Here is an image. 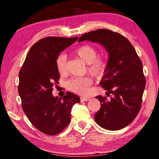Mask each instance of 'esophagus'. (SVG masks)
I'll list each match as a JSON object with an SVG mask.
<instances>
[{
  "instance_id": "obj_1",
  "label": "esophagus",
  "mask_w": 159,
  "mask_h": 159,
  "mask_svg": "<svg viewBox=\"0 0 159 159\" xmlns=\"http://www.w3.org/2000/svg\"><path fill=\"white\" fill-rule=\"evenodd\" d=\"M88 100H89V98H80V102H87Z\"/></svg>"
}]
</instances>
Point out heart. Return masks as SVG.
<instances>
[{"instance_id": "obj_1", "label": "heart", "mask_w": 159, "mask_h": 159, "mask_svg": "<svg viewBox=\"0 0 159 159\" xmlns=\"http://www.w3.org/2000/svg\"><path fill=\"white\" fill-rule=\"evenodd\" d=\"M78 57L81 59L85 63L88 64V70L91 74L95 76H100L104 74L106 64L100 59H98V51L95 48L89 45H84L77 48L75 51ZM56 66L58 71L63 74L66 71V56L61 53L56 60ZM92 80L88 77H74L66 83L67 88L80 95H85L89 93Z\"/></svg>"}]
</instances>
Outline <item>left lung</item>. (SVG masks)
<instances>
[{
	"mask_svg": "<svg viewBox=\"0 0 159 159\" xmlns=\"http://www.w3.org/2000/svg\"><path fill=\"white\" fill-rule=\"evenodd\" d=\"M88 41L102 45L108 52V61L99 84L110 100L101 95L100 109L95 115L102 128L118 130L126 127L140 110L146 80L142 64L133 45L121 34L108 29H98L80 36L79 42Z\"/></svg>",
	"mask_w": 159,
	"mask_h": 159,
	"instance_id": "left-lung-1",
	"label": "left lung"
}]
</instances>
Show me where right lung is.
Wrapping results in <instances>:
<instances>
[{"mask_svg":"<svg viewBox=\"0 0 159 159\" xmlns=\"http://www.w3.org/2000/svg\"><path fill=\"white\" fill-rule=\"evenodd\" d=\"M79 37H46L31 48L19 73L18 92L30 122L49 135L60 133L71 120V108L80 98L67 92L63 98L52 95V86L60 74L56 60L60 52Z\"/></svg>","mask_w":159,"mask_h":159,"instance_id":"obj_1","label":"right lung"}]
</instances>
